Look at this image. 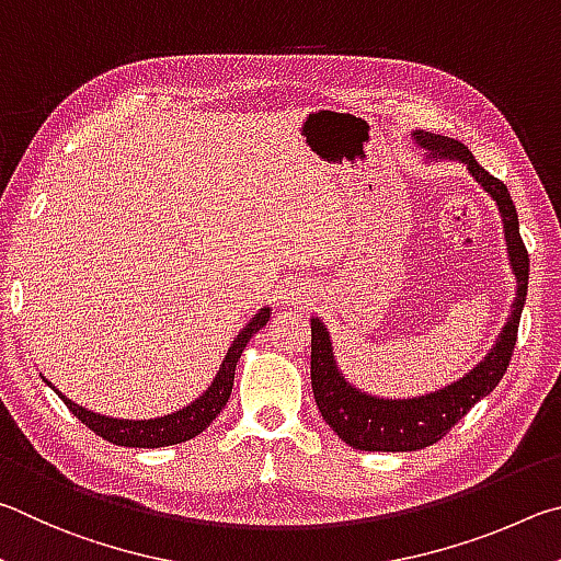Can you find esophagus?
<instances>
[{"label": "esophagus", "mask_w": 561, "mask_h": 561, "mask_svg": "<svg viewBox=\"0 0 561 561\" xmlns=\"http://www.w3.org/2000/svg\"><path fill=\"white\" fill-rule=\"evenodd\" d=\"M280 302H286V306H302V302L310 300V288H306V283H290L280 290Z\"/></svg>", "instance_id": "34e87169"}]
</instances>
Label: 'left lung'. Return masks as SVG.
Returning <instances> with one entry per match:
<instances>
[{
	"label": "left lung",
	"instance_id": "1",
	"mask_svg": "<svg viewBox=\"0 0 561 561\" xmlns=\"http://www.w3.org/2000/svg\"><path fill=\"white\" fill-rule=\"evenodd\" d=\"M416 145L426 150V157H446L458 160L468 167V172L476 176V182L493 196L500 216H503V231L507 241L510 265H513L517 290L513 300V310L500 332L493 350L478 367L460 377L454 385L434 391L426 397L414 399H379L367 391L352 387L337 369L335 355H332V342L325 322L320 318L310 320L312 342H310V379L312 394H316L318 409L328 426L345 440L347 446L357 450H419L434 446L444 438L480 399L488 397L497 387L507 371L510 357H513L519 316H523L527 298V278H529V255L519 236L517 211L510 196L507 186L485 172L476 162L463 142L454 137L414 130L411 133Z\"/></svg>",
	"mask_w": 561,
	"mask_h": 561
}]
</instances>
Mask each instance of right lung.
<instances>
[{"instance_id": "obj_1", "label": "right lung", "mask_w": 561, "mask_h": 561, "mask_svg": "<svg viewBox=\"0 0 561 561\" xmlns=\"http://www.w3.org/2000/svg\"><path fill=\"white\" fill-rule=\"evenodd\" d=\"M268 318H271V308H261L255 312L249 325L233 337L231 347L226 352V357L221 362L219 371H216L209 389H206L199 399H194L190 407L174 411V414H167L160 419H145V421L111 419L73 404V401L66 399L56 387L51 389L64 399L68 411H73V416L81 421V424L91 428L95 436L111 440L115 446L162 448V446L184 444V440L199 436L202 431L221 414V409L226 407V401H229L231 389H233L236 362L241 359V352L245 350V345H249V340L265 325V322H268ZM46 385H51V381H46Z\"/></svg>"}]
</instances>
